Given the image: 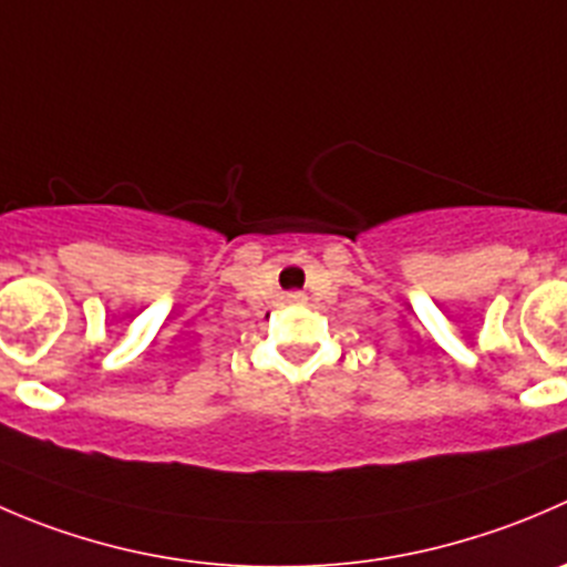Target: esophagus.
<instances>
[{"label":"esophagus","mask_w":567,"mask_h":567,"mask_svg":"<svg viewBox=\"0 0 567 567\" xmlns=\"http://www.w3.org/2000/svg\"><path fill=\"white\" fill-rule=\"evenodd\" d=\"M290 305H305V293H288Z\"/></svg>","instance_id":"34e87169"}]
</instances>
